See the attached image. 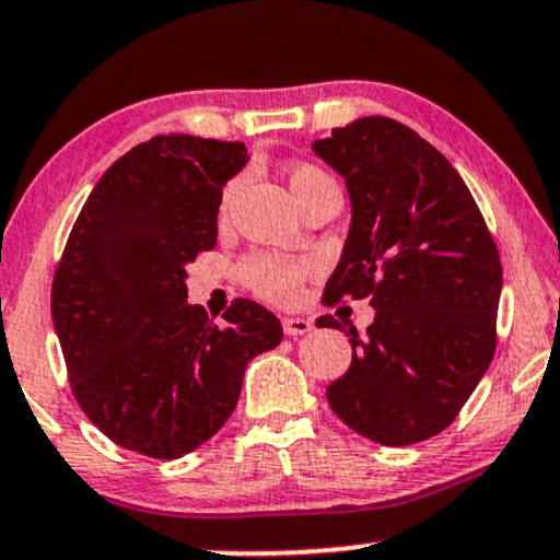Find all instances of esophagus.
<instances>
[{"instance_id":"obj_1","label":"esophagus","mask_w":560,"mask_h":560,"mask_svg":"<svg viewBox=\"0 0 560 560\" xmlns=\"http://www.w3.org/2000/svg\"><path fill=\"white\" fill-rule=\"evenodd\" d=\"M281 325H284V332H287L289 338L304 336V332L313 330V323L304 320V317H284V320H281Z\"/></svg>"}]
</instances>
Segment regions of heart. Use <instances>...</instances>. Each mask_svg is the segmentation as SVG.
I'll use <instances>...</instances> for the list:
<instances>
[{"label": "heart", "instance_id": "1", "mask_svg": "<svg viewBox=\"0 0 560 560\" xmlns=\"http://www.w3.org/2000/svg\"><path fill=\"white\" fill-rule=\"evenodd\" d=\"M289 188L296 203H302L304 198H310L317 190L336 186V180L325 173L323 167L313 165V162H296L289 167L287 173ZM232 186L224 188L222 194V211L228 209ZM313 273V264L310 260H294V258H281L271 256V253H256V256H247L240 264V281L250 289L253 294L264 296L268 302H294L300 296V287L307 276Z\"/></svg>", "mask_w": 560, "mask_h": 560}]
</instances>
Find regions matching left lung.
Listing matches in <instances>:
<instances>
[{"label": "left lung", "mask_w": 560, "mask_h": 560, "mask_svg": "<svg viewBox=\"0 0 560 560\" xmlns=\"http://www.w3.org/2000/svg\"><path fill=\"white\" fill-rule=\"evenodd\" d=\"M313 150L351 196L323 304L377 310L366 336L349 330L351 366L328 385V402L372 442H423L457 419L497 351L499 247L457 170L406 124L366 116ZM315 325L341 328L332 315Z\"/></svg>", "instance_id": "left-lung-1"}]
</instances>
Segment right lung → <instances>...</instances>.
Segmentation results:
<instances>
[{
	"mask_svg": "<svg viewBox=\"0 0 560 560\" xmlns=\"http://www.w3.org/2000/svg\"><path fill=\"white\" fill-rule=\"evenodd\" d=\"M243 141L160 133L105 170L69 232L51 315L69 385L118 447L178 459L237 406L245 366L281 343V323L235 300L224 325L188 304L186 266L217 245L222 186Z\"/></svg>",
	"mask_w": 560,
	"mask_h": 560,
	"instance_id": "right-lung-1",
	"label": "right lung"
}]
</instances>
